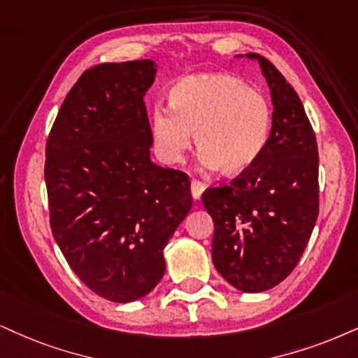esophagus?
I'll list each match as a JSON object with an SVG mask.
<instances>
[{"label": "esophagus", "instance_id": "esophagus-1", "mask_svg": "<svg viewBox=\"0 0 358 358\" xmlns=\"http://www.w3.org/2000/svg\"><path fill=\"white\" fill-rule=\"evenodd\" d=\"M203 192H205V185L201 182H198V180H193L192 182V196L194 201H198L201 198Z\"/></svg>", "mask_w": 358, "mask_h": 358}]
</instances>
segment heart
I'll use <instances>...</instances> for the list:
<instances>
[{
	"label": "heart",
	"instance_id": "b5f03b06",
	"mask_svg": "<svg viewBox=\"0 0 358 358\" xmlns=\"http://www.w3.org/2000/svg\"><path fill=\"white\" fill-rule=\"evenodd\" d=\"M170 108L153 107L150 134L158 155L178 164L194 143L206 169L226 176L246 173L273 132V106L261 90L231 74H194L169 92Z\"/></svg>",
	"mask_w": 358,
	"mask_h": 358
}]
</instances>
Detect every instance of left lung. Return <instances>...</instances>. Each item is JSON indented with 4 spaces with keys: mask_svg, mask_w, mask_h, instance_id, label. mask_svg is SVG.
<instances>
[{
    "mask_svg": "<svg viewBox=\"0 0 358 358\" xmlns=\"http://www.w3.org/2000/svg\"><path fill=\"white\" fill-rule=\"evenodd\" d=\"M238 57H243L239 54ZM271 90L273 132L259 160L201 201L215 223L211 257L243 292H262L292 273L319 215V152L304 106L284 76L259 54Z\"/></svg>",
    "mask_w": 358,
    "mask_h": 358,
    "instance_id": "left-lung-1",
    "label": "left lung"
}]
</instances>
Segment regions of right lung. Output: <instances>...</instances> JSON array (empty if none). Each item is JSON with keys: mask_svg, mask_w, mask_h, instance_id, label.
<instances>
[{"mask_svg": "<svg viewBox=\"0 0 358 358\" xmlns=\"http://www.w3.org/2000/svg\"><path fill=\"white\" fill-rule=\"evenodd\" d=\"M155 74L150 59L87 69L46 143L52 236L90 291L122 304L164 278V250L193 203L188 175L150 158L143 97Z\"/></svg>", "mask_w": 358, "mask_h": 358, "instance_id": "add662e5", "label": "right lung"}]
</instances>
